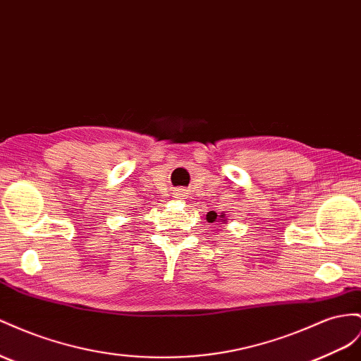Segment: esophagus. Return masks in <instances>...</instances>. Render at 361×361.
<instances>
[{
  "mask_svg": "<svg viewBox=\"0 0 361 361\" xmlns=\"http://www.w3.org/2000/svg\"><path fill=\"white\" fill-rule=\"evenodd\" d=\"M185 196H187V190L180 188V190H176V192H174V196H173V197H178V199H185Z\"/></svg>",
  "mask_w": 361,
  "mask_h": 361,
  "instance_id": "34e87169",
  "label": "esophagus"
}]
</instances>
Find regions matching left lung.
I'll use <instances>...</instances> for the list:
<instances>
[{"instance_id": "8db88e82", "label": "left lung", "mask_w": 361, "mask_h": 361, "mask_svg": "<svg viewBox=\"0 0 361 361\" xmlns=\"http://www.w3.org/2000/svg\"><path fill=\"white\" fill-rule=\"evenodd\" d=\"M207 220H208L209 223H212V221H216V220H217V212H214V211L208 212V216H207ZM220 220H223V221H226V219H225V214H223V216H220Z\"/></svg>"}]
</instances>
